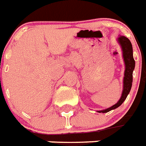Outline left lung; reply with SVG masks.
Returning <instances> with one entry per match:
<instances>
[{"label": "left lung", "mask_w": 146, "mask_h": 146, "mask_svg": "<svg viewBox=\"0 0 146 146\" xmlns=\"http://www.w3.org/2000/svg\"><path fill=\"white\" fill-rule=\"evenodd\" d=\"M119 44H121L122 51H123V58L124 63H125V72H124V78H123V89L122 92V96L119 101L115 105L110 108L105 109V110L98 111L100 113H106L109 111L115 109L119 107L130 93L133 83V72L135 68V60L133 56V46L131 42L127 38L124 36H120L117 39Z\"/></svg>", "instance_id": "8db88e82"}]
</instances>
